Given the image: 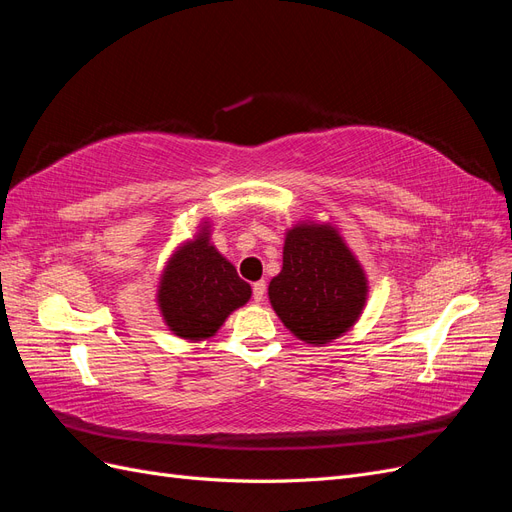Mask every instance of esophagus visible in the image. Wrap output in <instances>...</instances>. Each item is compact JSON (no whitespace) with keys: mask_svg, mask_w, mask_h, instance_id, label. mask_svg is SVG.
Instances as JSON below:
<instances>
[{"mask_svg":"<svg viewBox=\"0 0 512 512\" xmlns=\"http://www.w3.org/2000/svg\"><path fill=\"white\" fill-rule=\"evenodd\" d=\"M265 292H267V282L265 280H260V282H256L252 286V297H254L256 303H260L262 299H265Z\"/></svg>","mask_w":512,"mask_h":512,"instance_id":"1","label":"esophagus"}]
</instances>
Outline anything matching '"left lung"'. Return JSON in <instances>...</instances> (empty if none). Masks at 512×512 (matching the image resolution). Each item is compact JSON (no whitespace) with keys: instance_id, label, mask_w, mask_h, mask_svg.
<instances>
[{"instance_id":"1","label":"left lung","mask_w":512,"mask_h":512,"mask_svg":"<svg viewBox=\"0 0 512 512\" xmlns=\"http://www.w3.org/2000/svg\"><path fill=\"white\" fill-rule=\"evenodd\" d=\"M367 294L365 269L337 226L305 220L286 230L269 301L294 337L312 346L342 337L361 318Z\"/></svg>"}]
</instances>
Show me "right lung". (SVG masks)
I'll list each match as a JSON object with an SVG mask.
<instances>
[{
    "label": "right lung",
    "instance_id": "add662e5",
    "mask_svg": "<svg viewBox=\"0 0 512 512\" xmlns=\"http://www.w3.org/2000/svg\"><path fill=\"white\" fill-rule=\"evenodd\" d=\"M250 297L252 286L211 243V222L205 220L194 239L183 241L168 258L156 301L168 331L188 342H205Z\"/></svg>",
    "mask_w": 512,
    "mask_h": 512
}]
</instances>
